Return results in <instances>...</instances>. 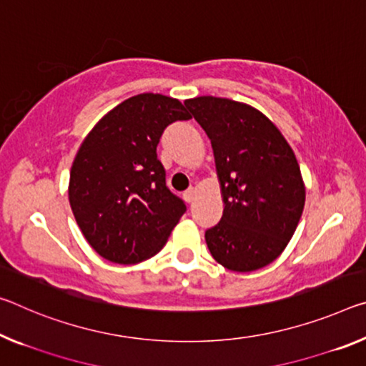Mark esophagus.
Wrapping results in <instances>:
<instances>
[{
    "label": "esophagus",
    "mask_w": 366,
    "mask_h": 366,
    "mask_svg": "<svg viewBox=\"0 0 366 366\" xmlns=\"http://www.w3.org/2000/svg\"><path fill=\"white\" fill-rule=\"evenodd\" d=\"M194 199H195V189H194V187H189V189L184 192V200L187 202V204H192Z\"/></svg>",
    "instance_id": "34e87169"
}]
</instances>
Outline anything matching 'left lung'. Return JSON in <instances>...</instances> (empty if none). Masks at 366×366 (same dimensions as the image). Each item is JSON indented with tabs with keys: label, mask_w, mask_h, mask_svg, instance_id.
Returning <instances> with one entry per match:
<instances>
[{
	"label": "left lung",
	"mask_w": 366,
	"mask_h": 366,
	"mask_svg": "<svg viewBox=\"0 0 366 366\" xmlns=\"http://www.w3.org/2000/svg\"><path fill=\"white\" fill-rule=\"evenodd\" d=\"M210 138L224 202L205 231L213 259L228 270L252 272L280 256L305 207L298 161L262 112L224 97L184 102Z\"/></svg>",
	"instance_id": "8db88e82"
}]
</instances>
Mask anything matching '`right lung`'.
I'll use <instances>...</instances> for the list:
<instances>
[{
	"instance_id": "obj_1",
	"label": "right lung",
	"mask_w": 366,
	"mask_h": 366,
	"mask_svg": "<svg viewBox=\"0 0 366 366\" xmlns=\"http://www.w3.org/2000/svg\"><path fill=\"white\" fill-rule=\"evenodd\" d=\"M177 99L144 92L119 104L84 138L69 172V205L101 257L138 264L166 244L187 210L156 154L167 125L189 120Z\"/></svg>"
}]
</instances>
